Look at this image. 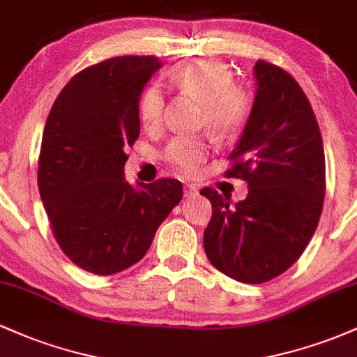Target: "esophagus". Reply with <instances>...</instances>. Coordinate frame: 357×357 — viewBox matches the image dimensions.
<instances>
[{"label": "esophagus", "instance_id": "1", "mask_svg": "<svg viewBox=\"0 0 357 357\" xmlns=\"http://www.w3.org/2000/svg\"><path fill=\"white\" fill-rule=\"evenodd\" d=\"M184 196L186 198H195V196H198V188L195 184H186L184 186Z\"/></svg>", "mask_w": 357, "mask_h": 357}]
</instances>
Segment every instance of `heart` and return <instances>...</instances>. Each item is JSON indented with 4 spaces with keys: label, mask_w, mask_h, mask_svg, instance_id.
<instances>
[{
    "label": "heart",
    "mask_w": 357,
    "mask_h": 357,
    "mask_svg": "<svg viewBox=\"0 0 357 357\" xmlns=\"http://www.w3.org/2000/svg\"><path fill=\"white\" fill-rule=\"evenodd\" d=\"M178 89L196 93L204 100V126L213 132L230 136L248 116V97L233 85L230 68L215 59L186 61L171 73ZM166 96L158 84L144 89L139 99V116L149 129H159L165 121ZM211 147L202 137H176L165 149V159L181 174H195Z\"/></svg>",
    "instance_id": "obj_1"
}]
</instances>
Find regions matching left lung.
Listing matches in <instances>:
<instances>
[{
	"label": "left lung",
	"instance_id": "1",
	"mask_svg": "<svg viewBox=\"0 0 357 357\" xmlns=\"http://www.w3.org/2000/svg\"><path fill=\"white\" fill-rule=\"evenodd\" d=\"M257 92L228 176L245 179L247 198L202 191L213 216L203 235L215 268L243 284L284 273L312 238L326 195V158L304 90L267 61L253 67Z\"/></svg>",
	"mask_w": 357,
	"mask_h": 357
}]
</instances>
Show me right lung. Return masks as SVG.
I'll use <instances>...</instances> for the list:
<instances>
[{
	"mask_svg": "<svg viewBox=\"0 0 357 357\" xmlns=\"http://www.w3.org/2000/svg\"><path fill=\"white\" fill-rule=\"evenodd\" d=\"M162 63L116 56L65 85L45 124L40 196L60 248L75 265L112 275L137 264L183 199L178 179L126 181V149L141 132L139 99Z\"/></svg>",
	"mask_w": 357,
	"mask_h": 357,
	"instance_id": "1",
	"label": "right lung"
}]
</instances>
